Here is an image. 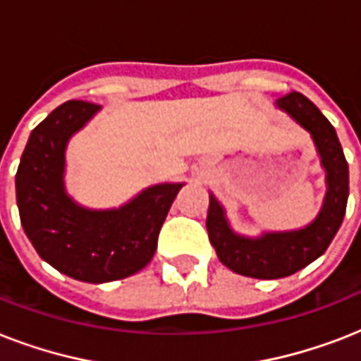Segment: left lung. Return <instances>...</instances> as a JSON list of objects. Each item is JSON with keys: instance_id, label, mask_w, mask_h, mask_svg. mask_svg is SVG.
<instances>
[{"instance_id": "1", "label": "left lung", "mask_w": 361, "mask_h": 361, "mask_svg": "<svg viewBox=\"0 0 361 361\" xmlns=\"http://www.w3.org/2000/svg\"><path fill=\"white\" fill-rule=\"evenodd\" d=\"M275 106L311 133L328 189L322 209L311 225L290 232H264L260 238H245L232 231L223 206L209 195L206 226L217 257L232 271L255 279L286 277L317 260L339 231L348 200V164L334 125L300 92L286 93L275 101Z\"/></svg>"}]
</instances>
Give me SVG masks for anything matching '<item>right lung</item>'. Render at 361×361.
I'll return each mask as SVG.
<instances>
[{"instance_id": "add662e5", "label": "right lung", "mask_w": 361, "mask_h": 361, "mask_svg": "<svg viewBox=\"0 0 361 361\" xmlns=\"http://www.w3.org/2000/svg\"><path fill=\"white\" fill-rule=\"evenodd\" d=\"M101 109L67 101L31 130L16 172V204L25 236L52 268L86 283L140 271L183 183L147 187L118 209L82 208L65 192V147Z\"/></svg>"}]
</instances>
